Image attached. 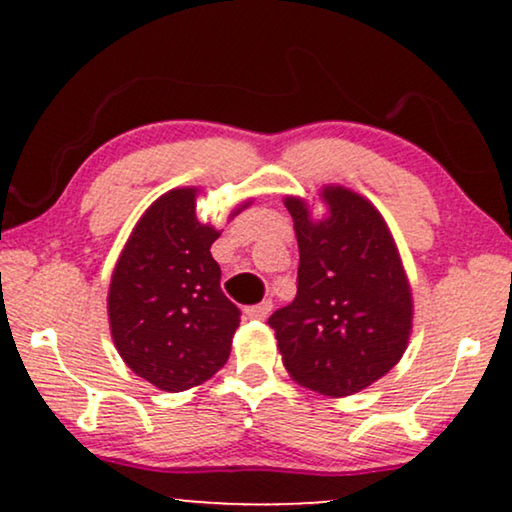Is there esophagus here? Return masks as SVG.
Segmentation results:
<instances>
[{
    "instance_id": "34e87169",
    "label": "esophagus",
    "mask_w": 512,
    "mask_h": 512,
    "mask_svg": "<svg viewBox=\"0 0 512 512\" xmlns=\"http://www.w3.org/2000/svg\"><path fill=\"white\" fill-rule=\"evenodd\" d=\"M270 312H272V303H270V300H263V303L247 307V317H249V319H268Z\"/></svg>"
}]
</instances>
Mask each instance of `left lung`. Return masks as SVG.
I'll list each match as a JSON object with an SVG mask.
<instances>
[{
	"label": "left lung",
	"instance_id": "obj_1",
	"mask_svg": "<svg viewBox=\"0 0 512 512\" xmlns=\"http://www.w3.org/2000/svg\"><path fill=\"white\" fill-rule=\"evenodd\" d=\"M324 214L284 195L296 230L298 293L268 319L293 382L342 398L401 361L412 333V289L394 235L361 193L319 188Z\"/></svg>",
	"mask_w": 512,
	"mask_h": 512
}]
</instances>
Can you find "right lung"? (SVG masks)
<instances>
[{"label": "right lung", "mask_w": 512, "mask_h": 512, "mask_svg": "<svg viewBox=\"0 0 512 512\" xmlns=\"http://www.w3.org/2000/svg\"><path fill=\"white\" fill-rule=\"evenodd\" d=\"M198 195V186H181L151 202L118 256L107 296L125 366L170 394L219 373L240 326L209 251L221 230L198 219ZM251 202H240L230 219Z\"/></svg>", "instance_id": "add662e5"}]
</instances>
